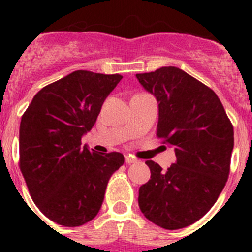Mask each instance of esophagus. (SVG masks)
<instances>
[{"instance_id":"1","label":"esophagus","mask_w":252,"mask_h":252,"mask_svg":"<svg viewBox=\"0 0 252 252\" xmlns=\"http://www.w3.org/2000/svg\"><path fill=\"white\" fill-rule=\"evenodd\" d=\"M125 161L127 162V164H132V162H136L137 159L136 158L131 157V155H126V157H125Z\"/></svg>"}]
</instances>
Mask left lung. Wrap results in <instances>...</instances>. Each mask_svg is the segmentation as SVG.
I'll list each match as a JSON object with an SVG mask.
<instances>
[{
  "label": "left lung",
  "mask_w": 252,
  "mask_h": 252,
  "mask_svg": "<svg viewBox=\"0 0 252 252\" xmlns=\"http://www.w3.org/2000/svg\"><path fill=\"white\" fill-rule=\"evenodd\" d=\"M136 77L157 97V136L177 157L166 171L145 161L151 179L140 187L139 206L153 223L179 230L201 220L226 186L233 126L217 94L182 69L162 66Z\"/></svg>",
  "instance_id": "1"
}]
</instances>
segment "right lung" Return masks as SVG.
Returning a JSON list of instances; mask_svg holds the SVG:
<instances>
[{
  "instance_id": "obj_1",
  "label": "right lung",
  "mask_w": 252,
  "mask_h": 252,
  "mask_svg": "<svg viewBox=\"0 0 252 252\" xmlns=\"http://www.w3.org/2000/svg\"><path fill=\"white\" fill-rule=\"evenodd\" d=\"M121 74L75 70L39 91L20 124L19 166L37 208L53 222L77 227L101 209L121 153L81 146Z\"/></svg>"
}]
</instances>
